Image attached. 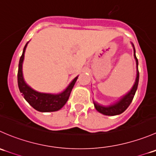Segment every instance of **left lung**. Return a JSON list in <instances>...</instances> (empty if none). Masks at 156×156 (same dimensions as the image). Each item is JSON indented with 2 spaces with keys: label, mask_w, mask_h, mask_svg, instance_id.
I'll return each mask as SVG.
<instances>
[{
  "label": "left lung",
  "mask_w": 156,
  "mask_h": 156,
  "mask_svg": "<svg viewBox=\"0 0 156 156\" xmlns=\"http://www.w3.org/2000/svg\"><path fill=\"white\" fill-rule=\"evenodd\" d=\"M133 47V56H134L135 60H136V80H135V82L133 86L132 87L131 90L129 91L128 93H127L125 95H124L123 97H121L117 102L112 103V104H110L108 106H103V105L99 104L97 102L94 101V106L95 108L99 112L102 113V114L105 115H117L122 114V112L125 111L127 109V107L130 106V104L131 103L132 100H133V97L135 95V93H136V89H137L138 86V82H139V71H138V60L137 58H136V54H135V48L133 44H132Z\"/></svg>",
  "instance_id": "8db88e82"
}]
</instances>
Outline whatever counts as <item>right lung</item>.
Masks as SVG:
<instances>
[{"instance_id":"right-lung-1","label":"right lung","mask_w":156,"mask_h":156,"mask_svg":"<svg viewBox=\"0 0 156 156\" xmlns=\"http://www.w3.org/2000/svg\"><path fill=\"white\" fill-rule=\"evenodd\" d=\"M28 43L23 49V54L19 62L17 78H18V86L20 91L23 94L22 95H23L25 100L37 111L41 112L58 111L63 107L64 105L68 101L71 91L75 85L78 76L75 77L68 87L59 94H46V93H41L34 90L26 84L23 75V62Z\"/></svg>"}]
</instances>
